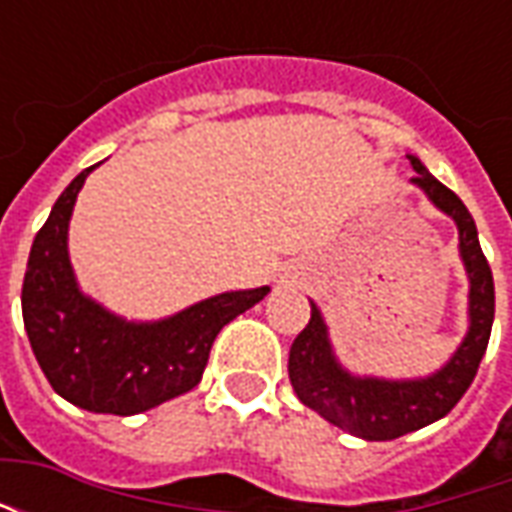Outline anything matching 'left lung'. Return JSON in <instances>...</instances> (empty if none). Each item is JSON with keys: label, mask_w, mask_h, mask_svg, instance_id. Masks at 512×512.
<instances>
[{"label": "left lung", "mask_w": 512, "mask_h": 512, "mask_svg": "<svg viewBox=\"0 0 512 512\" xmlns=\"http://www.w3.org/2000/svg\"><path fill=\"white\" fill-rule=\"evenodd\" d=\"M408 161L417 172L411 183L458 227V252L469 279V329L461 345L430 376H356L334 354L329 326L315 301H310L307 329L290 345L288 376L301 403L365 441L397 439L447 417L477 376L494 326V277L480 249L472 213L455 191L430 175L417 156H408Z\"/></svg>", "instance_id": "obj_1"}]
</instances>
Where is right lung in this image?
Listing matches in <instances>:
<instances>
[{
	"label": "right lung",
	"mask_w": 512,
	"mask_h": 512,
	"mask_svg": "<svg viewBox=\"0 0 512 512\" xmlns=\"http://www.w3.org/2000/svg\"><path fill=\"white\" fill-rule=\"evenodd\" d=\"M95 167L71 180L35 235L21 312L32 354L57 395L93 414L131 417L200 384L216 334L271 288L227 290L161 321H126L106 310L79 288L68 255L73 205Z\"/></svg>",
	"instance_id": "1"
}]
</instances>
